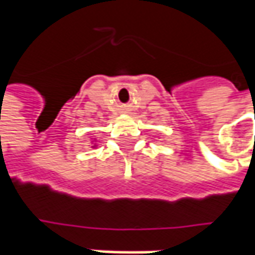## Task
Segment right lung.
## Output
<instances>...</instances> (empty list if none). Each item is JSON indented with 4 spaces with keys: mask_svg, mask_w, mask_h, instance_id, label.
<instances>
[{
    "mask_svg": "<svg viewBox=\"0 0 255 255\" xmlns=\"http://www.w3.org/2000/svg\"><path fill=\"white\" fill-rule=\"evenodd\" d=\"M98 144H96V139H93L92 142H91V147H96Z\"/></svg>",
    "mask_w": 255,
    "mask_h": 255,
    "instance_id": "obj_1",
    "label": "right lung"
}]
</instances>
